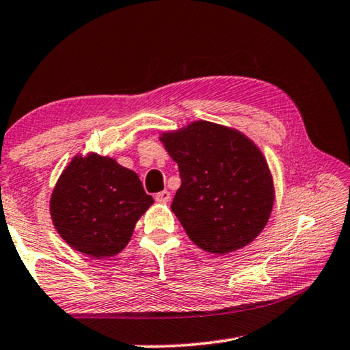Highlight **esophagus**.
I'll return each instance as SVG.
<instances>
[{
  "label": "esophagus",
  "instance_id": "34e87169",
  "mask_svg": "<svg viewBox=\"0 0 350 350\" xmlns=\"http://www.w3.org/2000/svg\"><path fill=\"white\" fill-rule=\"evenodd\" d=\"M154 199H156V202H159V203H168V202L171 200V194H170V191H167V189H163V191L157 193V194L154 196Z\"/></svg>",
  "mask_w": 350,
  "mask_h": 350
}]
</instances>
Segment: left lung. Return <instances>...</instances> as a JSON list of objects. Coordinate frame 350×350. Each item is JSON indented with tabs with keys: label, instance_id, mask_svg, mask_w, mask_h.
I'll list each match as a JSON object with an SVG mask.
<instances>
[{
	"label": "left lung",
	"instance_id": "8db88e82",
	"mask_svg": "<svg viewBox=\"0 0 350 350\" xmlns=\"http://www.w3.org/2000/svg\"><path fill=\"white\" fill-rule=\"evenodd\" d=\"M159 141L179 165L171 209L200 250L225 256L263 231L275 189L262 151L243 133L208 120L163 131Z\"/></svg>",
	"mask_w": 350,
	"mask_h": 350
}]
</instances>
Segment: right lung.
<instances>
[{
  "label": "right lung",
  "mask_w": 350,
  "mask_h": 350,
  "mask_svg": "<svg viewBox=\"0 0 350 350\" xmlns=\"http://www.w3.org/2000/svg\"><path fill=\"white\" fill-rule=\"evenodd\" d=\"M139 176L113 157L76 154L50 197V215L61 239L93 258H107L129 245L136 221L153 205Z\"/></svg>",
  "instance_id": "1"
}]
</instances>
